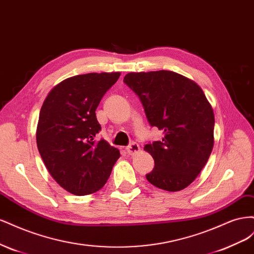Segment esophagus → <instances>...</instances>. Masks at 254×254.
I'll return each instance as SVG.
<instances>
[{"mask_svg":"<svg viewBox=\"0 0 254 254\" xmlns=\"http://www.w3.org/2000/svg\"><path fill=\"white\" fill-rule=\"evenodd\" d=\"M126 151H127L128 155L134 156V155H136V153H139L141 151V148H140V146L137 145L136 143H131L126 148Z\"/></svg>","mask_w":254,"mask_h":254,"instance_id":"34e87169","label":"esophagus"}]
</instances>
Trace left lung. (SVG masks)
<instances>
[{"label":"left lung","mask_w":254,"mask_h":254,"mask_svg":"<svg viewBox=\"0 0 254 254\" xmlns=\"http://www.w3.org/2000/svg\"><path fill=\"white\" fill-rule=\"evenodd\" d=\"M124 82L140 97L149 124L164 132L162 140L144 147L155 160L146 179L168 191L186 189L202 171L214 146V111L202 89L165 70L128 73Z\"/></svg>","instance_id":"obj_1"}]
</instances>
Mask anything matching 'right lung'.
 <instances>
[{
  "mask_svg": "<svg viewBox=\"0 0 254 254\" xmlns=\"http://www.w3.org/2000/svg\"><path fill=\"white\" fill-rule=\"evenodd\" d=\"M120 72L88 73L56 84L45 97L36 130L38 150L59 186L77 196L101 190L121 153L94 141L101 130L95 110Z\"/></svg>",
  "mask_w": 254,
  "mask_h": 254,
  "instance_id": "right-lung-1",
  "label": "right lung"
}]
</instances>
